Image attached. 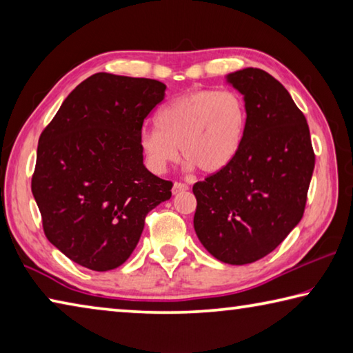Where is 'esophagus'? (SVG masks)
Masks as SVG:
<instances>
[{"instance_id":"esophagus-1","label":"esophagus","mask_w":353,"mask_h":353,"mask_svg":"<svg viewBox=\"0 0 353 353\" xmlns=\"http://www.w3.org/2000/svg\"><path fill=\"white\" fill-rule=\"evenodd\" d=\"M187 190H188V185L183 182H174V185H172V194H177L181 193V191H187Z\"/></svg>"}]
</instances>
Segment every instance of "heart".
I'll return each instance as SVG.
<instances>
[{
	"label": "heart",
	"instance_id": "heart-1",
	"mask_svg": "<svg viewBox=\"0 0 353 353\" xmlns=\"http://www.w3.org/2000/svg\"><path fill=\"white\" fill-rule=\"evenodd\" d=\"M246 123V103L236 92H191L159 110L157 129L143 130L140 149L154 172H163L176 162L177 146H181L185 160L212 174L234 160L243 143Z\"/></svg>",
	"mask_w": 353,
	"mask_h": 353
}]
</instances>
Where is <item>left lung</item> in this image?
Masks as SVG:
<instances>
[{
	"label": "left lung",
	"mask_w": 353,
	"mask_h": 353,
	"mask_svg": "<svg viewBox=\"0 0 353 353\" xmlns=\"http://www.w3.org/2000/svg\"><path fill=\"white\" fill-rule=\"evenodd\" d=\"M244 94L246 132L234 160L193 185L194 230L219 261L248 265L271 254L305 212L314 170L307 119L260 68L229 74Z\"/></svg>",
	"instance_id": "obj_1"
}]
</instances>
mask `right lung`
<instances>
[{
  "mask_svg": "<svg viewBox=\"0 0 353 353\" xmlns=\"http://www.w3.org/2000/svg\"><path fill=\"white\" fill-rule=\"evenodd\" d=\"M166 85L146 77L97 73L81 82L39 139L31 181L45 236L92 271L121 266L146 214L171 198V181L143 165L145 118Z\"/></svg>",
  "mask_w": 353,
  "mask_h": 353,
  "instance_id": "1",
  "label": "right lung"
}]
</instances>
